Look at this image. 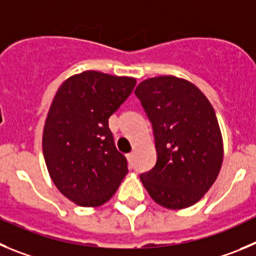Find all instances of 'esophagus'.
Listing matches in <instances>:
<instances>
[{"instance_id":"34e87169","label":"esophagus","mask_w":256,"mask_h":256,"mask_svg":"<svg viewBox=\"0 0 256 256\" xmlns=\"http://www.w3.org/2000/svg\"><path fill=\"white\" fill-rule=\"evenodd\" d=\"M134 154H135V152H128V155H126V156H128V162H132V159H134Z\"/></svg>"}]
</instances>
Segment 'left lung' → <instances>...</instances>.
<instances>
[{
    "label": "left lung",
    "instance_id": "obj_1",
    "mask_svg": "<svg viewBox=\"0 0 256 256\" xmlns=\"http://www.w3.org/2000/svg\"><path fill=\"white\" fill-rule=\"evenodd\" d=\"M152 125L156 164L140 180L150 197L169 210L197 204L211 188L224 159L216 114L193 83L160 76L135 90Z\"/></svg>",
    "mask_w": 256,
    "mask_h": 256
}]
</instances>
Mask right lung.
<instances>
[{
  "mask_svg": "<svg viewBox=\"0 0 256 256\" xmlns=\"http://www.w3.org/2000/svg\"><path fill=\"white\" fill-rule=\"evenodd\" d=\"M135 78L96 70L74 74L54 96L42 132V152L59 192L82 207L104 204L128 174L108 118L126 101Z\"/></svg>",
  "mask_w": 256,
  "mask_h": 256,
  "instance_id": "1",
  "label": "right lung"
}]
</instances>
